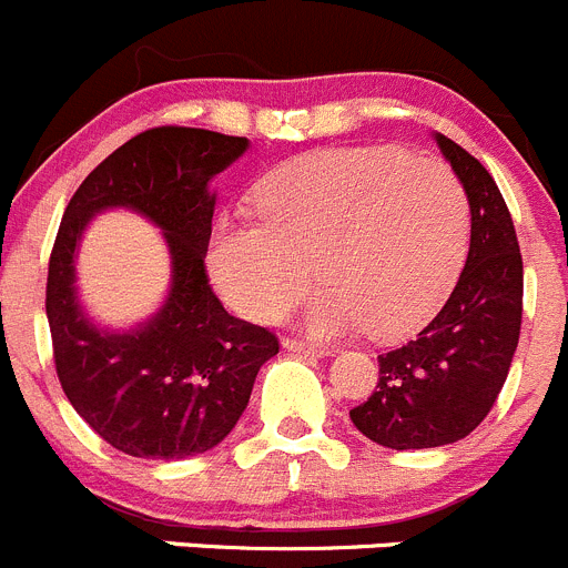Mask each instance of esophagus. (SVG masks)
Listing matches in <instances>:
<instances>
[{
  "label": "esophagus",
  "mask_w": 568,
  "mask_h": 568,
  "mask_svg": "<svg viewBox=\"0 0 568 568\" xmlns=\"http://www.w3.org/2000/svg\"><path fill=\"white\" fill-rule=\"evenodd\" d=\"M283 347L291 353H308V356H327V347L314 342H305V338H283Z\"/></svg>",
  "instance_id": "esophagus-1"
}]
</instances>
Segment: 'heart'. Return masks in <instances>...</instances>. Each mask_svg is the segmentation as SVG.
Wrapping results in <instances>:
<instances>
[{
	"mask_svg": "<svg viewBox=\"0 0 568 568\" xmlns=\"http://www.w3.org/2000/svg\"><path fill=\"white\" fill-rule=\"evenodd\" d=\"M260 221L221 219L206 266L241 316L274 322L311 285L320 336L367 327L400 338L452 291L470 206L448 164L397 148H331L283 164L257 190Z\"/></svg>",
	"mask_w": 568,
	"mask_h": 568,
	"instance_id": "heart-1",
	"label": "heart"
}]
</instances>
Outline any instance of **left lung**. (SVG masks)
I'll return each instance as SVG.
<instances>
[{"instance_id":"obj_1","label":"left lung","mask_w":568,"mask_h":568,"mask_svg":"<svg viewBox=\"0 0 568 568\" xmlns=\"http://www.w3.org/2000/svg\"><path fill=\"white\" fill-rule=\"evenodd\" d=\"M470 204V248L452 296L404 347L378 356V384L349 420L373 443L412 452L468 437L493 409L518 347L524 263L510 210L485 164L437 134Z\"/></svg>"}]
</instances>
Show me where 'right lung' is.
<instances>
[{
  "label": "right lung",
  "mask_w": 568,
  "mask_h": 568,
  "mask_svg": "<svg viewBox=\"0 0 568 568\" xmlns=\"http://www.w3.org/2000/svg\"><path fill=\"white\" fill-rule=\"evenodd\" d=\"M248 148L246 136L162 125L94 168L63 210L47 272L55 373L69 404L116 452L142 459L204 454L235 428L260 367L280 353L268 327L224 311L206 277L215 195L206 184ZM129 205L165 232L169 300L129 334L94 328L74 296V248L94 211Z\"/></svg>",
  "instance_id": "1"
}]
</instances>
